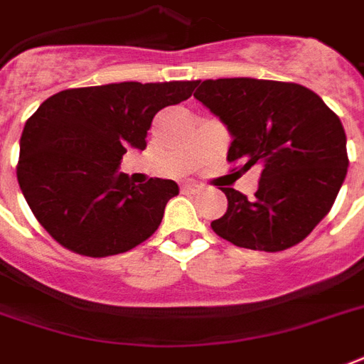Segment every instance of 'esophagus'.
I'll return each mask as SVG.
<instances>
[{"instance_id":"obj_1","label":"esophagus","mask_w":364,"mask_h":364,"mask_svg":"<svg viewBox=\"0 0 364 364\" xmlns=\"http://www.w3.org/2000/svg\"><path fill=\"white\" fill-rule=\"evenodd\" d=\"M184 193H198L201 190V186L198 184H182V188H180Z\"/></svg>"}]
</instances>
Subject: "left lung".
Segmentation results:
<instances>
[{"instance_id":"left-lung-1","label":"left lung","mask_w":364,"mask_h":364,"mask_svg":"<svg viewBox=\"0 0 364 364\" xmlns=\"http://www.w3.org/2000/svg\"><path fill=\"white\" fill-rule=\"evenodd\" d=\"M193 97L229 127L227 161L262 168L248 200L223 188L227 213L211 229L240 248L287 250L309 237L328 215L346 180V132L338 114L316 92L267 79H208ZM235 171V168H232Z\"/></svg>"}]
</instances>
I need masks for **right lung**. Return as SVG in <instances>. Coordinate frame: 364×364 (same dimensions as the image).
<instances>
[{
  "instance_id": "add662e5",
  "label": "right lung",
  "mask_w": 364,
  "mask_h": 364,
  "mask_svg": "<svg viewBox=\"0 0 364 364\" xmlns=\"http://www.w3.org/2000/svg\"><path fill=\"white\" fill-rule=\"evenodd\" d=\"M198 81L100 85L46 98L21 135L17 180L28 208L63 248L106 258L145 242L178 193L172 180L135 186L118 172L129 147H147L159 110L192 97Z\"/></svg>"
}]
</instances>
